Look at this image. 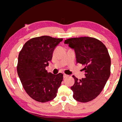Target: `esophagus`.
I'll list each match as a JSON object with an SVG mask.
<instances>
[{
    "instance_id": "obj_1",
    "label": "esophagus",
    "mask_w": 122,
    "mask_h": 122,
    "mask_svg": "<svg viewBox=\"0 0 122 122\" xmlns=\"http://www.w3.org/2000/svg\"><path fill=\"white\" fill-rule=\"evenodd\" d=\"M68 76L67 74H63V78H66V77H68Z\"/></svg>"
}]
</instances>
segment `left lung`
<instances>
[{"mask_svg": "<svg viewBox=\"0 0 122 122\" xmlns=\"http://www.w3.org/2000/svg\"><path fill=\"white\" fill-rule=\"evenodd\" d=\"M65 44L74 49L76 62L84 65L86 78L78 80L71 86L73 98L80 102H88L101 93L111 74V58L106 46L94 38H73L66 39Z\"/></svg>", "mask_w": 122, "mask_h": 122, "instance_id": "1", "label": "left lung"}]
</instances>
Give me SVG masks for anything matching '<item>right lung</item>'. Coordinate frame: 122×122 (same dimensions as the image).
<instances>
[{
    "instance_id": "right-lung-1",
    "label": "right lung",
    "mask_w": 122,
    "mask_h": 122,
    "mask_svg": "<svg viewBox=\"0 0 122 122\" xmlns=\"http://www.w3.org/2000/svg\"><path fill=\"white\" fill-rule=\"evenodd\" d=\"M62 41V38L50 36L32 38L25 43L19 54L18 76L26 93L39 102L56 98L63 81V74L55 75L46 69L55 48Z\"/></svg>"
}]
</instances>
